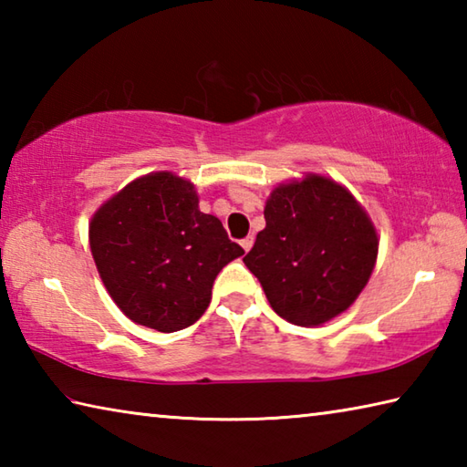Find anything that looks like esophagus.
<instances>
[{"instance_id": "1", "label": "esophagus", "mask_w": 467, "mask_h": 467, "mask_svg": "<svg viewBox=\"0 0 467 467\" xmlns=\"http://www.w3.org/2000/svg\"><path fill=\"white\" fill-rule=\"evenodd\" d=\"M241 247H243L244 251H249V249L253 247V236H247V239H243V241H241Z\"/></svg>"}]
</instances>
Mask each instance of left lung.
Returning <instances> with one entry per match:
<instances>
[{"instance_id":"8db88e82","label":"left lung","mask_w":467,"mask_h":467,"mask_svg":"<svg viewBox=\"0 0 467 467\" xmlns=\"http://www.w3.org/2000/svg\"><path fill=\"white\" fill-rule=\"evenodd\" d=\"M264 216L265 228L243 262L272 309L303 327L344 313L377 262L379 236L365 208L344 185L309 172L275 187Z\"/></svg>"}]
</instances>
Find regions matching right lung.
Instances as JSON below:
<instances>
[{"mask_svg":"<svg viewBox=\"0 0 467 467\" xmlns=\"http://www.w3.org/2000/svg\"><path fill=\"white\" fill-rule=\"evenodd\" d=\"M88 236L115 305L162 334L193 326L220 270L244 253L216 216L200 212L192 181L169 171L131 181L102 203Z\"/></svg>","mask_w":467,"mask_h":467,"instance_id":"obj_1","label":"right lung"}]
</instances>
